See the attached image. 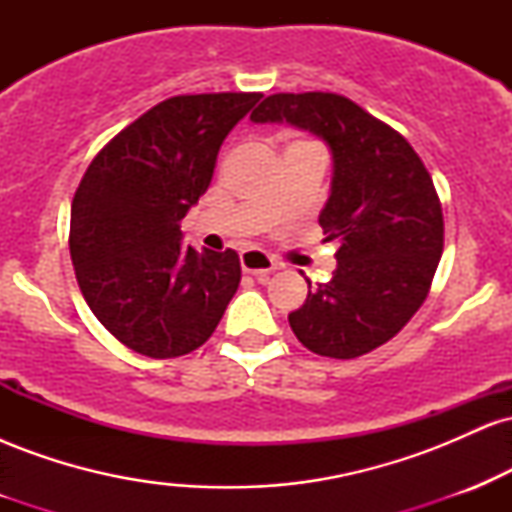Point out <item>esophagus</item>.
<instances>
[{"instance_id":"esophagus-1","label":"esophagus","mask_w":512,"mask_h":512,"mask_svg":"<svg viewBox=\"0 0 512 512\" xmlns=\"http://www.w3.org/2000/svg\"><path fill=\"white\" fill-rule=\"evenodd\" d=\"M240 267H243L245 274H255V276H267L269 272H274L276 262L269 255L257 250H248L240 255Z\"/></svg>"}]
</instances>
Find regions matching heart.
I'll list each match as a JSON object with an SVG mask.
<instances>
[{
	"instance_id": "obj_1",
	"label": "heart",
	"mask_w": 512,
	"mask_h": 512,
	"mask_svg": "<svg viewBox=\"0 0 512 512\" xmlns=\"http://www.w3.org/2000/svg\"><path fill=\"white\" fill-rule=\"evenodd\" d=\"M296 144H298V142H296Z\"/></svg>"
}]
</instances>
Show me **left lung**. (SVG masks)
<instances>
[{
	"label": "left lung",
	"instance_id": "obj_1",
	"mask_svg": "<svg viewBox=\"0 0 512 512\" xmlns=\"http://www.w3.org/2000/svg\"><path fill=\"white\" fill-rule=\"evenodd\" d=\"M252 122H286L332 151L330 197L320 211L337 269L289 315L305 349L356 358L390 342L426 301L443 255V209L407 139L337 93H274Z\"/></svg>",
	"mask_w": 512,
	"mask_h": 512
}]
</instances>
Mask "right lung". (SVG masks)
Segmentation results:
<instances>
[{"instance_id":"right-lung-1","label":"right lung","mask_w":512,"mask_h":512,"mask_svg":"<svg viewBox=\"0 0 512 512\" xmlns=\"http://www.w3.org/2000/svg\"><path fill=\"white\" fill-rule=\"evenodd\" d=\"M262 93L175 96L122 129L79 182L69 252L101 325L132 351L173 358L214 334L240 284L233 250L182 245L223 139Z\"/></svg>"}]
</instances>
